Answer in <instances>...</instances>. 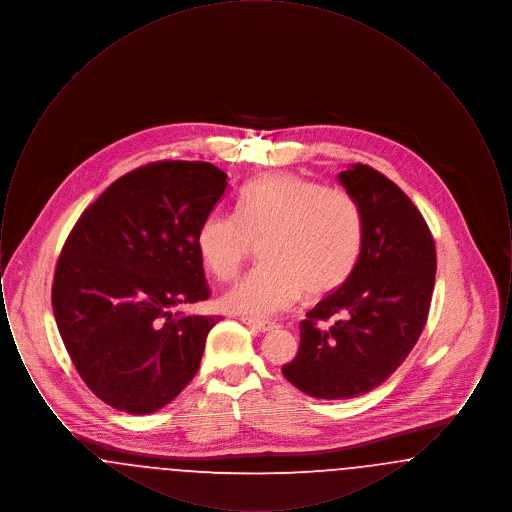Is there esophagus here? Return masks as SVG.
<instances>
[{"instance_id":"1","label":"esophagus","mask_w":512,"mask_h":512,"mask_svg":"<svg viewBox=\"0 0 512 512\" xmlns=\"http://www.w3.org/2000/svg\"><path fill=\"white\" fill-rule=\"evenodd\" d=\"M242 322L247 324L249 328H253V330H257V332H270V330H274L276 328V324L274 322H270V320H257V318H242Z\"/></svg>"}]
</instances>
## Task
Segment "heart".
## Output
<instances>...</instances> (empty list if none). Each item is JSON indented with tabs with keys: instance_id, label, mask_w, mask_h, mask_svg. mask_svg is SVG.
<instances>
[{
	"instance_id": "1",
	"label": "heart",
	"mask_w": 512,
	"mask_h": 512,
	"mask_svg": "<svg viewBox=\"0 0 512 512\" xmlns=\"http://www.w3.org/2000/svg\"><path fill=\"white\" fill-rule=\"evenodd\" d=\"M261 263L224 293L230 313L272 317L297 299L336 292L359 263L363 215L355 197L297 174L276 172L249 182L236 215L215 213L197 232V253L220 282L240 274L253 249Z\"/></svg>"
}]
</instances>
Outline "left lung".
<instances>
[{
	"instance_id": "obj_1",
	"label": "left lung",
	"mask_w": 512,
	"mask_h": 512,
	"mask_svg": "<svg viewBox=\"0 0 512 512\" xmlns=\"http://www.w3.org/2000/svg\"><path fill=\"white\" fill-rule=\"evenodd\" d=\"M363 215V249L347 282L301 320L282 374L318 399H351L384 384L413 351L436 282V245L413 201L368 165L338 174ZM333 320L330 327L320 321Z\"/></svg>"
}]
</instances>
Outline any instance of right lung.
<instances>
[{"label": "right lung", "mask_w": 512, "mask_h": 512, "mask_svg": "<svg viewBox=\"0 0 512 512\" xmlns=\"http://www.w3.org/2000/svg\"><path fill=\"white\" fill-rule=\"evenodd\" d=\"M226 192L211 163H151L99 195L63 245L55 322L80 378L113 409L155 413L192 382L220 317L182 307L211 295L197 232Z\"/></svg>", "instance_id": "right-lung-1"}]
</instances>
